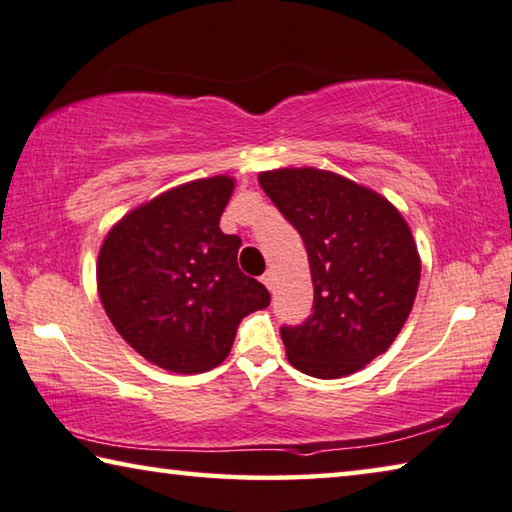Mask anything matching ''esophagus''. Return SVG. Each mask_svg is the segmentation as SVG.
Instances as JSON below:
<instances>
[{
    "label": "esophagus",
    "mask_w": 512,
    "mask_h": 512,
    "mask_svg": "<svg viewBox=\"0 0 512 512\" xmlns=\"http://www.w3.org/2000/svg\"><path fill=\"white\" fill-rule=\"evenodd\" d=\"M261 281H263V286H265L267 290H272V288H274V272L267 270V272L261 276Z\"/></svg>",
    "instance_id": "obj_1"
}]
</instances>
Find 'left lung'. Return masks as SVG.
<instances>
[{"instance_id":"1","label":"left lung","mask_w":512,"mask_h":512,"mask_svg":"<svg viewBox=\"0 0 512 512\" xmlns=\"http://www.w3.org/2000/svg\"><path fill=\"white\" fill-rule=\"evenodd\" d=\"M258 183L299 231L313 276V315L281 326L292 367L340 379L388 351L420 286V254L388 199L340 174L281 167Z\"/></svg>"}]
</instances>
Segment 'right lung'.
<instances>
[{"label":"right lung","instance_id":"add662e5","mask_svg":"<svg viewBox=\"0 0 512 512\" xmlns=\"http://www.w3.org/2000/svg\"><path fill=\"white\" fill-rule=\"evenodd\" d=\"M236 181L197 179L133 208L102 242L97 290L117 333L167 372H208L229 356L242 317L270 306L242 274V240L220 217Z\"/></svg>","mask_w":512,"mask_h":512}]
</instances>
